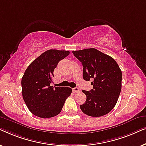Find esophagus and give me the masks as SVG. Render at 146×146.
<instances>
[{
	"instance_id": "34e87169",
	"label": "esophagus",
	"mask_w": 146,
	"mask_h": 146,
	"mask_svg": "<svg viewBox=\"0 0 146 146\" xmlns=\"http://www.w3.org/2000/svg\"><path fill=\"white\" fill-rule=\"evenodd\" d=\"M79 91H80V89L78 87H76V88H72V92L74 93L78 92Z\"/></svg>"
}]
</instances>
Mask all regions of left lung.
<instances>
[{"mask_svg": "<svg viewBox=\"0 0 146 146\" xmlns=\"http://www.w3.org/2000/svg\"><path fill=\"white\" fill-rule=\"evenodd\" d=\"M83 66V78L93 80L91 90H82L86 100L80 105L85 114L100 117L108 113L116 104L121 89L122 73L115 60L95 48L72 51Z\"/></svg>", "mask_w": 146, "mask_h": 146, "instance_id": "1", "label": "left lung"}]
</instances>
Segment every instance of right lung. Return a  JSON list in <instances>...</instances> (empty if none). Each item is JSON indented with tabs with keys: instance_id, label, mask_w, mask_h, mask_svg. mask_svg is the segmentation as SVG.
<instances>
[{
	"instance_id": "right-lung-1",
	"label": "right lung",
	"mask_w": 146,
	"mask_h": 146,
	"mask_svg": "<svg viewBox=\"0 0 146 146\" xmlns=\"http://www.w3.org/2000/svg\"><path fill=\"white\" fill-rule=\"evenodd\" d=\"M69 51L48 50L31 62L22 78L24 101L32 113L49 118L60 113L66 100L72 93L70 88L53 87L54 70Z\"/></svg>"
}]
</instances>
